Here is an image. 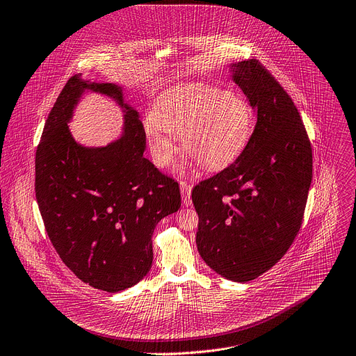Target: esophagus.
Wrapping results in <instances>:
<instances>
[{"label":"esophagus","mask_w":356,"mask_h":356,"mask_svg":"<svg viewBox=\"0 0 356 356\" xmlns=\"http://www.w3.org/2000/svg\"><path fill=\"white\" fill-rule=\"evenodd\" d=\"M180 193H181V199L187 204L191 196V186L186 180H180Z\"/></svg>","instance_id":"34e87169"}]
</instances>
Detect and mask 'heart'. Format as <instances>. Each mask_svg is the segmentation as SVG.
I'll list each match as a JSON object with an SVG mask.
<instances>
[{"label": "heart", "instance_id": "b5f03b06", "mask_svg": "<svg viewBox=\"0 0 356 356\" xmlns=\"http://www.w3.org/2000/svg\"><path fill=\"white\" fill-rule=\"evenodd\" d=\"M251 126V108L241 93L191 85L161 95L143 131L156 166L172 163L177 153L175 138H180L187 154L203 168L218 170L244 150Z\"/></svg>", "mask_w": 356, "mask_h": 356}]
</instances>
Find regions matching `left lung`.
Returning <instances> with one entry per match:
<instances>
[{
  "label": "left lung",
  "instance_id": "1",
  "mask_svg": "<svg viewBox=\"0 0 356 356\" xmlns=\"http://www.w3.org/2000/svg\"><path fill=\"white\" fill-rule=\"evenodd\" d=\"M257 113L233 165L193 188L197 250L221 277L247 282L268 271L300 232L312 180V147L288 93L260 62L230 65Z\"/></svg>",
  "mask_w": 356,
  "mask_h": 356
}]
</instances>
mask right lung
Instances as JSON below:
<instances>
[{"label":"right lung","instance_id":"right-lung-1","mask_svg":"<svg viewBox=\"0 0 356 356\" xmlns=\"http://www.w3.org/2000/svg\"><path fill=\"white\" fill-rule=\"evenodd\" d=\"M85 91L112 97L125 113L122 135L102 148L78 144L67 123ZM139 112L116 83L70 78L48 115L35 154V196L48 237L81 281L108 293L138 284L153 261L156 224L180 209L177 181L143 152Z\"/></svg>","mask_w":356,"mask_h":356}]
</instances>
